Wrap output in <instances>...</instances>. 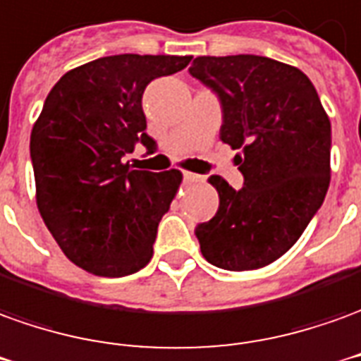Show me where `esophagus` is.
Here are the masks:
<instances>
[{"instance_id": "obj_1", "label": "esophagus", "mask_w": 361, "mask_h": 361, "mask_svg": "<svg viewBox=\"0 0 361 361\" xmlns=\"http://www.w3.org/2000/svg\"><path fill=\"white\" fill-rule=\"evenodd\" d=\"M183 180L189 181V183H197V181H203V180H205V178H203V176H199V173L183 172Z\"/></svg>"}]
</instances>
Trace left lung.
Wrapping results in <instances>:
<instances>
[{
  "label": "left lung",
  "instance_id": "1",
  "mask_svg": "<svg viewBox=\"0 0 361 361\" xmlns=\"http://www.w3.org/2000/svg\"><path fill=\"white\" fill-rule=\"evenodd\" d=\"M189 74L221 99V140L238 152L244 188L221 176L216 215L197 226L203 258L246 271L281 258L319 211L330 183V119L299 68L266 56H197Z\"/></svg>",
  "mask_w": 361,
  "mask_h": 361
}]
</instances>
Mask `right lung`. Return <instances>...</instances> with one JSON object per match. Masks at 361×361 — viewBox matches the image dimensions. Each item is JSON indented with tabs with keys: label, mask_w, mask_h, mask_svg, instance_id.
I'll return each instance as SVG.
<instances>
[{
	"label": "right lung",
	"mask_w": 361,
	"mask_h": 361,
	"mask_svg": "<svg viewBox=\"0 0 361 361\" xmlns=\"http://www.w3.org/2000/svg\"><path fill=\"white\" fill-rule=\"evenodd\" d=\"M191 56L117 54L70 70L50 90L31 133L37 207L70 262L93 276L123 277L150 262L180 170L125 162L146 135L142 93Z\"/></svg>",
	"instance_id": "right-lung-1"
}]
</instances>
